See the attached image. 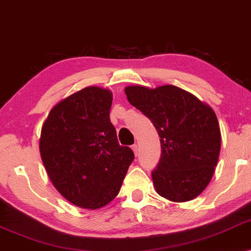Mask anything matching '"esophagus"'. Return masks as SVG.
Wrapping results in <instances>:
<instances>
[{"instance_id": "34e87169", "label": "esophagus", "mask_w": 251, "mask_h": 251, "mask_svg": "<svg viewBox=\"0 0 251 251\" xmlns=\"http://www.w3.org/2000/svg\"><path fill=\"white\" fill-rule=\"evenodd\" d=\"M131 149H132V151H133V153H135V155H136V156L138 155V145H136V144H135V145H132Z\"/></svg>"}]
</instances>
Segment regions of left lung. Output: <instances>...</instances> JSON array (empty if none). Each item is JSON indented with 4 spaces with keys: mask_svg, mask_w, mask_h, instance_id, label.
Listing matches in <instances>:
<instances>
[{
    "mask_svg": "<svg viewBox=\"0 0 251 251\" xmlns=\"http://www.w3.org/2000/svg\"><path fill=\"white\" fill-rule=\"evenodd\" d=\"M125 92L160 136L161 159L152 173L157 194L173 202L199 197L214 176L221 152V129L214 109L171 84L128 85Z\"/></svg>",
    "mask_w": 251,
    "mask_h": 251,
    "instance_id": "8db88e82",
    "label": "left lung"
}]
</instances>
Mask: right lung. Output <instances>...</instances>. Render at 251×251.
<instances>
[{"label": "right lung", "instance_id": "add662e5", "mask_svg": "<svg viewBox=\"0 0 251 251\" xmlns=\"http://www.w3.org/2000/svg\"><path fill=\"white\" fill-rule=\"evenodd\" d=\"M113 94L89 85L61 99L43 122L40 154L56 190L74 205L97 210L122 186L133 152L120 146L109 120Z\"/></svg>", "mask_w": 251, "mask_h": 251}]
</instances>
